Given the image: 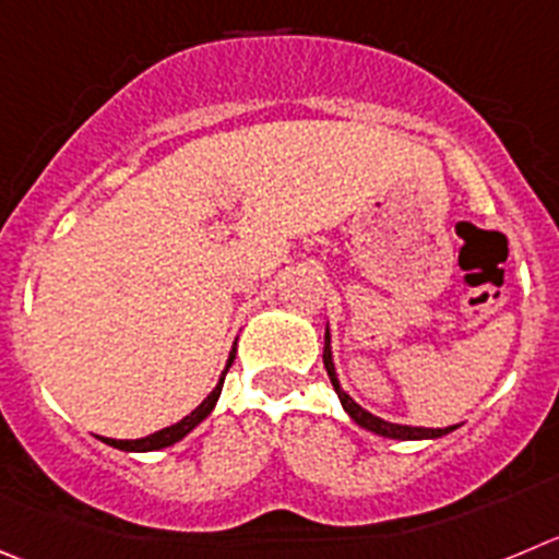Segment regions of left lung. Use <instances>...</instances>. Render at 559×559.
<instances>
[{"label":"left lung","instance_id":"1","mask_svg":"<svg viewBox=\"0 0 559 559\" xmlns=\"http://www.w3.org/2000/svg\"><path fill=\"white\" fill-rule=\"evenodd\" d=\"M322 361H325V369H328V378H331L333 389H336L338 400H342L344 411L350 414V419L356 421V425L367 427V430L378 432V436H385V438H397V441H416V438H441L447 436V432L455 430L457 425L452 427H438V430H432V427H408V425H391V421H383L378 419V416L367 414V411L361 408L358 403H353L347 394H344L342 389H338V380H336V369H333V358H331V336H328L325 331V353H322Z\"/></svg>","mask_w":559,"mask_h":559}]
</instances>
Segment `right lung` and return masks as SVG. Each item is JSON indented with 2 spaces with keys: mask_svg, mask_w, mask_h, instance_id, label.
<instances>
[{
  "mask_svg": "<svg viewBox=\"0 0 559 559\" xmlns=\"http://www.w3.org/2000/svg\"><path fill=\"white\" fill-rule=\"evenodd\" d=\"M234 353H237V350H231V356H228L226 372H228V367H231V364H234ZM226 372H223V378H221V383H217V389L212 391V394H209V397L203 400V403L198 405V408L192 411L190 416H185V419L176 421V425L165 427V430L154 432V436L138 438V441H115V438H102V441H104V444L115 447V450H123V452H154V450H162V447L176 444V441H181V438H185L187 432L195 430V427L201 425V421L206 419L209 414H212V408H215L217 397H221V389H223V380H226Z\"/></svg>",
  "mask_w": 559,
  "mask_h": 559,
  "instance_id": "obj_1",
  "label": "right lung"
}]
</instances>
